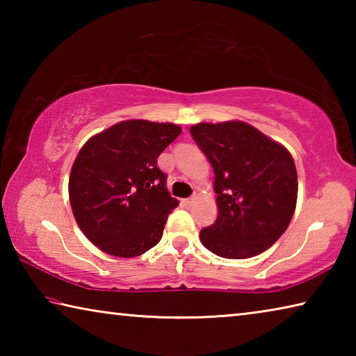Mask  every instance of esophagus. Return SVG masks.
I'll return each instance as SVG.
<instances>
[{
    "label": "esophagus",
    "mask_w": 356,
    "mask_h": 356,
    "mask_svg": "<svg viewBox=\"0 0 356 356\" xmlns=\"http://www.w3.org/2000/svg\"><path fill=\"white\" fill-rule=\"evenodd\" d=\"M195 200H196V196L186 197V200H184V204H185V206H191V204H193V202H195Z\"/></svg>",
    "instance_id": "obj_1"
}]
</instances>
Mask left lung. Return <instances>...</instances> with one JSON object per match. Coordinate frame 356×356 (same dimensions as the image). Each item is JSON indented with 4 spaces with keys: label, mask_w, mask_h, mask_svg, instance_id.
I'll return each instance as SVG.
<instances>
[{
    "label": "left lung",
    "mask_w": 356,
    "mask_h": 356,
    "mask_svg": "<svg viewBox=\"0 0 356 356\" xmlns=\"http://www.w3.org/2000/svg\"><path fill=\"white\" fill-rule=\"evenodd\" d=\"M215 172L218 216L201 243L226 259L261 254L278 240L297 206V168L289 150L240 120L190 129Z\"/></svg>",
    "instance_id": "obj_1"
}]
</instances>
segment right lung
<instances>
[{"mask_svg": "<svg viewBox=\"0 0 356 356\" xmlns=\"http://www.w3.org/2000/svg\"><path fill=\"white\" fill-rule=\"evenodd\" d=\"M180 131L170 122L122 120L80 149L69 177L72 212L84 236L104 252L135 257L160 242L179 202L168 191L156 159Z\"/></svg>", "mask_w": 356, "mask_h": 356, "instance_id": "right-lung-1", "label": "right lung"}]
</instances>
